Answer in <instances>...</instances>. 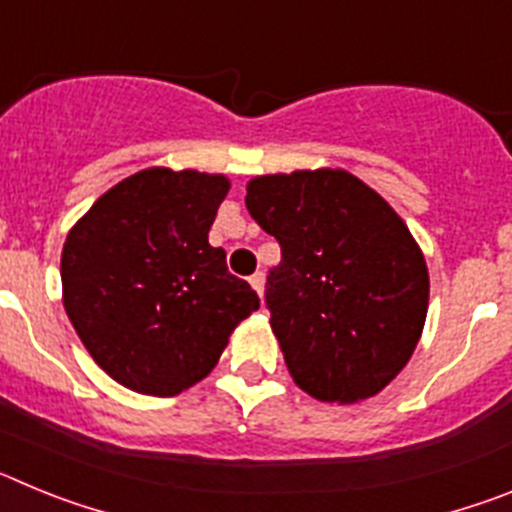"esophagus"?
Listing matches in <instances>:
<instances>
[{"instance_id": "esophagus-1", "label": "esophagus", "mask_w": 512, "mask_h": 512, "mask_svg": "<svg viewBox=\"0 0 512 512\" xmlns=\"http://www.w3.org/2000/svg\"><path fill=\"white\" fill-rule=\"evenodd\" d=\"M248 282H251V287L256 289V292H259V297L264 295V282H266V277H264V274H261V271H256V274H253V277L248 279Z\"/></svg>"}]
</instances>
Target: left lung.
Segmentation results:
<instances>
[{"mask_svg":"<svg viewBox=\"0 0 512 512\" xmlns=\"http://www.w3.org/2000/svg\"><path fill=\"white\" fill-rule=\"evenodd\" d=\"M246 207L282 246L266 307L297 387L338 405L382 392L428 312V266L408 225L343 169L256 176Z\"/></svg>","mask_w":512,"mask_h":512,"instance_id":"8db88e82","label":"left lung"}]
</instances>
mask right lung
<instances>
[{
    "instance_id": "1",
    "label": "right lung",
    "mask_w": 512,
    "mask_h": 512,
    "mask_svg": "<svg viewBox=\"0 0 512 512\" xmlns=\"http://www.w3.org/2000/svg\"><path fill=\"white\" fill-rule=\"evenodd\" d=\"M230 182L164 166L104 192L69 230L63 307L92 359L128 390L174 397L205 379L259 310L207 241Z\"/></svg>"
}]
</instances>
